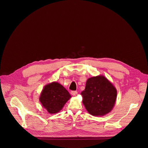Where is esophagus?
I'll use <instances>...</instances> for the list:
<instances>
[{"label":"esophagus","instance_id":"esophagus-1","mask_svg":"<svg viewBox=\"0 0 148 148\" xmlns=\"http://www.w3.org/2000/svg\"><path fill=\"white\" fill-rule=\"evenodd\" d=\"M77 91H71V94L72 95H74V96H75V95H76L77 94Z\"/></svg>","mask_w":148,"mask_h":148}]
</instances>
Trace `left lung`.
<instances>
[{
	"label": "left lung",
	"instance_id": "8db88e82",
	"mask_svg": "<svg viewBox=\"0 0 148 148\" xmlns=\"http://www.w3.org/2000/svg\"><path fill=\"white\" fill-rule=\"evenodd\" d=\"M82 103L93 116H102L112 110L117 92L112 84L102 75L87 79L85 90L81 93Z\"/></svg>",
	"mask_w": 148,
	"mask_h": 148
}]
</instances>
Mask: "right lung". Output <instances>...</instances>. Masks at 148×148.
Wrapping results in <instances>:
<instances>
[{"label":"right lung","instance_id":"1","mask_svg":"<svg viewBox=\"0 0 148 148\" xmlns=\"http://www.w3.org/2000/svg\"><path fill=\"white\" fill-rule=\"evenodd\" d=\"M70 98V94L64 87L53 82L44 87L40 101L49 113L56 114L62 109Z\"/></svg>","mask_w":148,"mask_h":148}]
</instances>
